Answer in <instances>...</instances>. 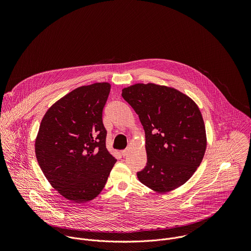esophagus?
<instances>
[{
    "label": "esophagus",
    "instance_id": "esophagus-1",
    "mask_svg": "<svg viewBox=\"0 0 251 251\" xmlns=\"http://www.w3.org/2000/svg\"><path fill=\"white\" fill-rule=\"evenodd\" d=\"M128 153H129V150L128 149H125V150H123V151H121V155L123 156V157H125V156H127L128 155Z\"/></svg>",
    "mask_w": 251,
    "mask_h": 251
}]
</instances>
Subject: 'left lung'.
Masks as SVG:
<instances>
[{
    "mask_svg": "<svg viewBox=\"0 0 251 251\" xmlns=\"http://www.w3.org/2000/svg\"><path fill=\"white\" fill-rule=\"evenodd\" d=\"M145 130L147 165L139 181L157 193L183 186L206 149L204 122L196 102L176 88L136 83L122 89Z\"/></svg>",
    "mask_w": 251,
    "mask_h": 251,
    "instance_id": "8db88e82",
    "label": "left lung"
}]
</instances>
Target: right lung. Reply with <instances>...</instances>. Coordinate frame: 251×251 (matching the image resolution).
Masks as SVG:
<instances>
[{
  "label": "right lung",
  "mask_w": 251,
  "mask_h": 251,
  "mask_svg": "<svg viewBox=\"0 0 251 251\" xmlns=\"http://www.w3.org/2000/svg\"><path fill=\"white\" fill-rule=\"evenodd\" d=\"M111 85L96 82L64 95L46 112L35 138V156L47 180L75 203L95 199L116 159L106 148L102 112Z\"/></svg>",
  "instance_id": "right-lung-1"
}]
</instances>
